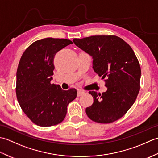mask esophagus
I'll return each instance as SVG.
<instances>
[{"mask_svg": "<svg viewBox=\"0 0 158 158\" xmlns=\"http://www.w3.org/2000/svg\"><path fill=\"white\" fill-rule=\"evenodd\" d=\"M83 94V92L81 91V90H78V91H77V96H81Z\"/></svg>", "mask_w": 158, "mask_h": 158, "instance_id": "1", "label": "esophagus"}]
</instances>
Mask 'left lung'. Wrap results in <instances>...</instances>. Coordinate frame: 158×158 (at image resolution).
<instances>
[{
    "instance_id": "left-lung-1",
    "label": "left lung",
    "mask_w": 158,
    "mask_h": 158,
    "mask_svg": "<svg viewBox=\"0 0 158 158\" xmlns=\"http://www.w3.org/2000/svg\"><path fill=\"white\" fill-rule=\"evenodd\" d=\"M73 43L92 56L93 69L106 78L105 92L89 91L94 98L85 112L95 122L109 123L123 117L135 103L140 90L141 70L131 47L117 36L74 39Z\"/></svg>"
}]
</instances>
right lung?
<instances>
[{"label": "right lung", "instance_id": "1", "mask_svg": "<svg viewBox=\"0 0 158 158\" xmlns=\"http://www.w3.org/2000/svg\"><path fill=\"white\" fill-rule=\"evenodd\" d=\"M68 39L46 38L25 50L16 73V96L22 110L42 127L56 125L65 118L67 105L77 97L75 88L63 90L51 84L56 53L72 44Z\"/></svg>", "mask_w": 158, "mask_h": 158}]
</instances>
